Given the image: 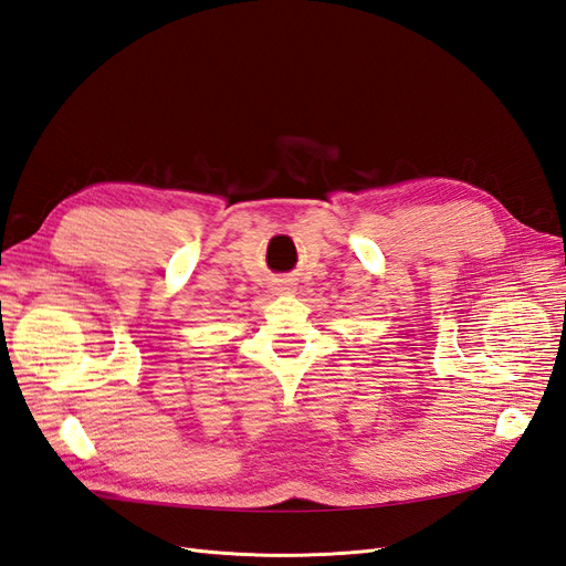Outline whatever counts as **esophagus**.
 <instances>
[{
    "label": "esophagus",
    "mask_w": 566,
    "mask_h": 566,
    "mask_svg": "<svg viewBox=\"0 0 566 566\" xmlns=\"http://www.w3.org/2000/svg\"><path fill=\"white\" fill-rule=\"evenodd\" d=\"M281 290H285V293H287V290H290V285H285V287H281Z\"/></svg>",
    "instance_id": "esophagus-1"
}]
</instances>
